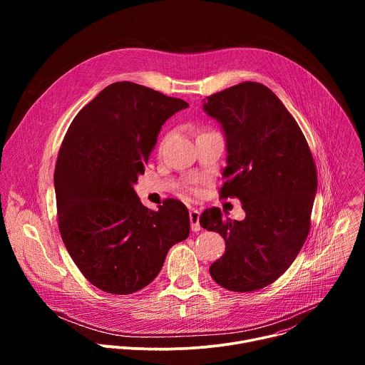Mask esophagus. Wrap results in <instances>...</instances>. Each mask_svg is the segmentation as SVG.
<instances>
[{
  "mask_svg": "<svg viewBox=\"0 0 365 365\" xmlns=\"http://www.w3.org/2000/svg\"><path fill=\"white\" fill-rule=\"evenodd\" d=\"M199 218H200V212L197 210H190L189 211V220H190V228L193 232L200 231V224H199Z\"/></svg>",
  "mask_w": 365,
  "mask_h": 365,
  "instance_id": "1",
  "label": "esophagus"
}]
</instances>
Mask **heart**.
<instances>
[{
    "label": "heart",
    "instance_id": "heart-1",
    "mask_svg": "<svg viewBox=\"0 0 365 365\" xmlns=\"http://www.w3.org/2000/svg\"><path fill=\"white\" fill-rule=\"evenodd\" d=\"M170 133H166L165 135H163V138H162V141H160V147H159V150L162 151L163 150V147H165V144L168 143V140L170 138ZM199 183H200V180H196V185H193L192 187H190V190L193 192V193H199L200 192V187H199Z\"/></svg>",
    "mask_w": 365,
    "mask_h": 365
}]
</instances>
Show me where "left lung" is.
Here are the masks:
<instances>
[{"mask_svg": "<svg viewBox=\"0 0 365 365\" xmlns=\"http://www.w3.org/2000/svg\"><path fill=\"white\" fill-rule=\"evenodd\" d=\"M203 110L227 138V182L221 197H238L245 220H224L218 207L199 222L225 240L212 279L231 292H254L277 280L294 262L310 230L318 187L314 155L296 120L276 93L241 82L207 96Z\"/></svg>", "mask_w": 365, "mask_h": 365, "instance_id": "left-lung-1", "label": "left lung"}]
</instances>
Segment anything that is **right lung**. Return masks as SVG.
Segmentation results:
<instances>
[{"mask_svg":"<svg viewBox=\"0 0 365 365\" xmlns=\"http://www.w3.org/2000/svg\"><path fill=\"white\" fill-rule=\"evenodd\" d=\"M187 106L134 82H115L68 128L55 168L59 231L81 273L103 292L145 287L170 247L189 237L180 200L150 211L133 189L162 125Z\"/></svg>","mask_w":365,"mask_h":365,"instance_id":"obj_1","label":"right lung"}]
</instances>
